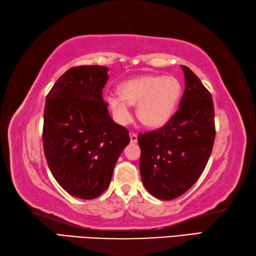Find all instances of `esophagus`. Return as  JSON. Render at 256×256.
<instances>
[{
  "mask_svg": "<svg viewBox=\"0 0 256 256\" xmlns=\"http://www.w3.org/2000/svg\"><path fill=\"white\" fill-rule=\"evenodd\" d=\"M130 138H131V143L138 142V136L136 133H130Z\"/></svg>",
  "mask_w": 256,
  "mask_h": 256,
  "instance_id": "1",
  "label": "esophagus"
}]
</instances>
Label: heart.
Returning <instances> with one entry per match:
<instances>
[{"label":"heart","mask_w":256,"mask_h":256,"mask_svg":"<svg viewBox=\"0 0 256 256\" xmlns=\"http://www.w3.org/2000/svg\"><path fill=\"white\" fill-rule=\"evenodd\" d=\"M118 94L106 97L114 118L120 124L131 120L130 104L138 105L136 114L143 125L151 128L164 126L174 118L182 96V85L172 76L146 75L123 82Z\"/></svg>","instance_id":"heart-1"}]
</instances>
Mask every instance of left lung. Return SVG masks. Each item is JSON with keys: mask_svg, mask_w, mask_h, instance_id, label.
<instances>
[{"mask_svg": "<svg viewBox=\"0 0 256 256\" xmlns=\"http://www.w3.org/2000/svg\"><path fill=\"white\" fill-rule=\"evenodd\" d=\"M186 88L179 108L164 126L138 134L140 172L156 198L184 194L202 176L215 141V112L210 92L192 69L181 66Z\"/></svg>", "mask_w": 256, "mask_h": 256, "instance_id": "1", "label": "left lung"}]
</instances>
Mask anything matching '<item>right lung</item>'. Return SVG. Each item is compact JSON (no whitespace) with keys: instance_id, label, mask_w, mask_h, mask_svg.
Here are the masks:
<instances>
[{"instance_id":"1","label":"right lung","mask_w":256,"mask_h":256,"mask_svg":"<svg viewBox=\"0 0 256 256\" xmlns=\"http://www.w3.org/2000/svg\"><path fill=\"white\" fill-rule=\"evenodd\" d=\"M108 68L72 67L46 98L44 151L51 174L72 196L94 199L108 189L128 131L110 116L103 100Z\"/></svg>"}]
</instances>
